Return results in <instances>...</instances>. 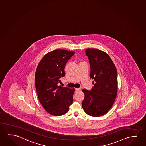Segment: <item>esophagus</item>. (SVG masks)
Masks as SVG:
<instances>
[{"mask_svg": "<svg viewBox=\"0 0 146 146\" xmlns=\"http://www.w3.org/2000/svg\"><path fill=\"white\" fill-rule=\"evenodd\" d=\"M80 89V88H76L75 89V92H77V91H79Z\"/></svg>", "mask_w": 146, "mask_h": 146, "instance_id": "34e87169", "label": "esophagus"}]
</instances>
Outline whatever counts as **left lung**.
Wrapping results in <instances>:
<instances>
[{
	"label": "left lung",
	"instance_id": "obj_1",
	"mask_svg": "<svg viewBox=\"0 0 146 146\" xmlns=\"http://www.w3.org/2000/svg\"><path fill=\"white\" fill-rule=\"evenodd\" d=\"M85 54L89 60L90 77L93 79L94 86L90 91L83 89L85 97L82 106L86 114L98 117L108 112L115 101L117 90V70L110 57L103 51L88 49Z\"/></svg>",
	"mask_w": 146,
	"mask_h": 146
}]
</instances>
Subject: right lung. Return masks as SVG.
I'll use <instances>...</instances> for the list:
<instances>
[{
	"mask_svg": "<svg viewBox=\"0 0 146 146\" xmlns=\"http://www.w3.org/2000/svg\"><path fill=\"white\" fill-rule=\"evenodd\" d=\"M75 52L58 49L46 54L36 70L35 78L38 100L50 114L60 116L68 112L73 102L74 89L58 85L65 76L68 61Z\"/></svg>",
	"mask_w": 146,
	"mask_h": 146,
	"instance_id": "1",
	"label": "right lung"
}]
</instances>
